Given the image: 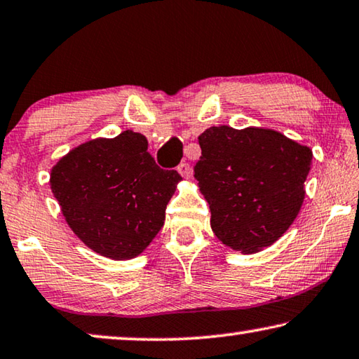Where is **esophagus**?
Segmentation results:
<instances>
[{"label":"esophagus","instance_id":"34e87169","mask_svg":"<svg viewBox=\"0 0 359 359\" xmlns=\"http://www.w3.org/2000/svg\"><path fill=\"white\" fill-rule=\"evenodd\" d=\"M177 170H179V174L184 179H189L190 175H191V168H190L189 163H180L179 166H177Z\"/></svg>","mask_w":359,"mask_h":359}]
</instances>
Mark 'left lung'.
Wrapping results in <instances>:
<instances>
[{"mask_svg": "<svg viewBox=\"0 0 359 359\" xmlns=\"http://www.w3.org/2000/svg\"><path fill=\"white\" fill-rule=\"evenodd\" d=\"M198 142L193 170L215 236L246 254L271 246L302 208L311 150L264 128L212 126Z\"/></svg>", "mask_w": 359, "mask_h": 359, "instance_id": "obj_1", "label": "left lung"}]
</instances>
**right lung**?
I'll return each mask as SVG.
<instances>
[{"label": "right lung", "mask_w": 359, "mask_h": 359, "mask_svg": "<svg viewBox=\"0 0 359 359\" xmlns=\"http://www.w3.org/2000/svg\"><path fill=\"white\" fill-rule=\"evenodd\" d=\"M147 149L145 135L124 130L81 144L50 170V189L68 226L104 257H137L164 225L182 177L159 168Z\"/></svg>", "instance_id": "1"}]
</instances>
